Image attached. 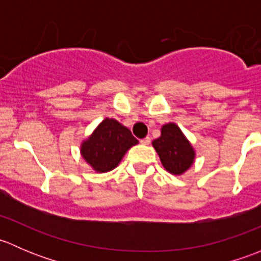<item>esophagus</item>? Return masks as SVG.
<instances>
[{
  "instance_id": "obj_1",
  "label": "esophagus",
  "mask_w": 261,
  "mask_h": 261,
  "mask_svg": "<svg viewBox=\"0 0 261 261\" xmlns=\"http://www.w3.org/2000/svg\"><path fill=\"white\" fill-rule=\"evenodd\" d=\"M150 141H151V139H150L149 136H146V138L141 139V140H140V143H141V144H144V145H149V144H150Z\"/></svg>"
}]
</instances>
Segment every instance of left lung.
<instances>
[{"instance_id": "left-lung-1", "label": "left lung", "mask_w": 261, "mask_h": 261, "mask_svg": "<svg viewBox=\"0 0 261 261\" xmlns=\"http://www.w3.org/2000/svg\"><path fill=\"white\" fill-rule=\"evenodd\" d=\"M163 167L172 174H181L192 165L194 151L177 125L168 123L162 127V136L152 141Z\"/></svg>"}]
</instances>
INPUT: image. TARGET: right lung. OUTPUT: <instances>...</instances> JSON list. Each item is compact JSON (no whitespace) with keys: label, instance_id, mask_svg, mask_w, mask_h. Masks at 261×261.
<instances>
[{"label":"right lung","instance_id":"1","mask_svg":"<svg viewBox=\"0 0 261 261\" xmlns=\"http://www.w3.org/2000/svg\"><path fill=\"white\" fill-rule=\"evenodd\" d=\"M138 144L127 127L114 118L99 123L93 135L82 145V155L99 173L115 169L131 146Z\"/></svg>","mask_w":261,"mask_h":261}]
</instances>
